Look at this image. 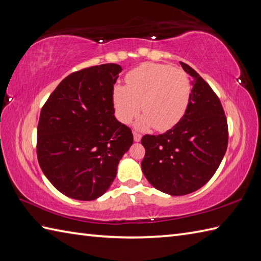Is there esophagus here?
Here are the masks:
<instances>
[{"label":"esophagus","mask_w":261,"mask_h":261,"mask_svg":"<svg viewBox=\"0 0 261 261\" xmlns=\"http://www.w3.org/2000/svg\"><path fill=\"white\" fill-rule=\"evenodd\" d=\"M134 139L136 142H139L141 140V135L139 134V132H134Z\"/></svg>","instance_id":"obj_1"}]
</instances>
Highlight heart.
<instances>
[{
	"label": "heart",
	"instance_id": "1",
	"mask_svg": "<svg viewBox=\"0 0 261 261\" xmlns=\"http://www.w3.org/2000/svg\"><path fill=\"white\" fill-rule=\"evenodd\" d=\"M127 86L115 85L113 104L118 119L129 123L142 109L136 122L139 129L166 131L184 116L192 86L180 69L159 64H143L126 76Z\"/></svg>",
	"mask_w": 261,
	"mask_h": 261
}]
</instances>
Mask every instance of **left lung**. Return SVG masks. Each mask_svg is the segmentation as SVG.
Returning a JSON list of instances; mask_svg holds the SVG:
<instances>
[{
	"label": "left lung",
	"mask_w": 261,
	"mask_h": 261,
	"mask_svg": "<svg viewBox=\"0 0 261 261\" xmlns=\"http://www.w3.org/2000/svg\"><path fill=\"white\" fill-rule=\"evenodd\" d=\"M192 93L184 116L163 135L142 137L143 175L173 196L197 191L212 178L228 147V122L219 97L187 64Z\"/></svg>",
	"instance_id": "8db88e82"
}]
</instances>
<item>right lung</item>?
Wrapping results in <instances>:
<instances>
[{
    "label": "right lung",
    "mask_w": 261,
    "mask_h": 261,
    "mask_svg": "<svg viewBox=\"0 0 261 261\" xmlns=\"http://www.w3.org/2000/svg\"><path fill=\"white\" fill-rule=\"evenodd\" d=\"M122 67L104 64L70 74L40 112L37 156L64 195L93 201L107 192L134 135L114 116L113 85Z\"/></svg>",
    "instance_id": "right-lung-1"
}]
</instances>
